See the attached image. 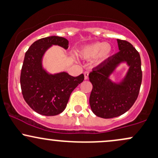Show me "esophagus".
<instances>
[{
	"label": "esophagus",
	"instance_id": "esophagus-1",
	"mask_svg": "<svg viewBox=\"0 0 158 158\" xmlns=\"http://www.w3.org/2000/svg\"><path fill=\"white\" fill-rule=\"evenodd\" d=\"M84 79L87 80L88 78H89V72H85L84 73Z\"/></svg>",
	"mask_w": 158,
	"mask_h": 158
}]
</instances>
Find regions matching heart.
Instances as JSON below:
<instances>
[{
  "mask_svg": "<svg viewBox=\"0 0 158 158\" xmlns=\"http://www.w3.org/2000/svg\"><path fill=\"white\" fill-rule=\"evenodd\" d=\"M111 52V47L108 44L96 42L86 45L80 50L78 54L81 57L86 59H90L98 56L99 59H106Z\"/></svg>",
  "mask_w": 158,
  "mask_h": 158,
  "instance_id": "1",
  "label": "heart"
}]
</instances>
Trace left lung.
Listing matches in <instances>:
<instances>
[{
    "label": "left lung",
    "mask_w": 158,
    "mask_h": 158,
    "mask_svg": "<svg viewBox=\"0 0 158 158\" xmlns=\"http://www.w3.org/2000/svg\"><path fill=\"white\" fill-rule=\"evenodd\" d=\"M120 51L109 57L89 73L93 89L89 105L93 112L102 118H112L127 112L137 99L142 79L139 52L130 42L118 39ZM122 61L130 66L126 77L120 85L111 82L110 74Z\"/></svg>",
    "instance_id": "left-lung-1"
}]
</instances>
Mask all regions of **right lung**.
Segmentation results:
<instances>
[{"mask_svg":"<svg viewBox=\"0 0 158 158\" xmlns=\"http://www.w3.org/2000/svg\"><path fill=\"white\" fill-rule=\"evenodd\" d=\"M52 45L69 48V40L58 36L34 42L25 54L20 75L22 93L27 104L40 114L54 116L65 110L72 91L84 79L66 72L49 74L42 68V57Z\"/></svg>","mask_w":158,"mask_h":158,"instance_id":"add662e5","label":"right lung"}]
</instances>
